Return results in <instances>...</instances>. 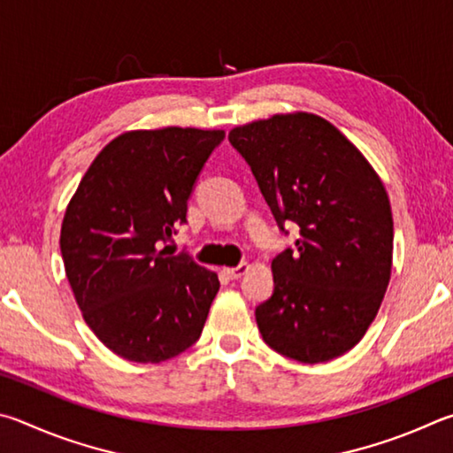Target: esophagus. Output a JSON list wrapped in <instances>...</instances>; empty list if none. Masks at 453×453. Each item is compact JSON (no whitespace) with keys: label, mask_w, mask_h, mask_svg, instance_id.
<instances>
[{"label":"esophagus","mask_w":453,"mask_h":453,"mask_svg":"<svg viewBox=\"0 0 453 453\" xmlns=\"http://www.w3.org/2000/svg\"><path fill=\"white\" fill-rule=\"evenodd\" d=\"M249 265L247 263H241V265H236V266H233V268H225V273H226V276L228 279H233V280H239L241 276H244L249 273Z\"/></svg>","instance_id":"1"}]
</instances>
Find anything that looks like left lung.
Returning a JSON list of instances; mask_svg holds the SVG:
<instances>
[{"instance_id": "8db88e82", "label": "left lung", "mask_w": 453, "mask_h": 453, "mask_svg": "<svg viewBox=\"0 0 453 453\" xmlns=\"http://www.w3.org/2000/svg\"><path fill=\"white\" fill-rule=\"evenodd\" d=\"M228 141L280 231L300 228L296 249L273 260L274 292L255 312L260 334L287 358L334 360L366 334L390 282L394 220L382 180L319 115H274L236 127Z\"/></svg>"}]
</instances>
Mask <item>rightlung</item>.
Returning a JSON list of instances; mask_svg holds the SVG:
<instances>
[{"label": "right lung", "mask_w": 453, "mask_h": 453, "mask_svg": "<svg viewBox=\"0 0 453 453\" xmlns=\"http://www.w3.org/2000/svg\"><path fill=\"white\" fill-rule=\"evenodd\" d=\"M225 131H129L95 157L67 204L61 257L85 322L125 360L158 364L193 346L219 276L163 244Z\"/></svg>", "instance_id": "obj_1"}]
</instances>
